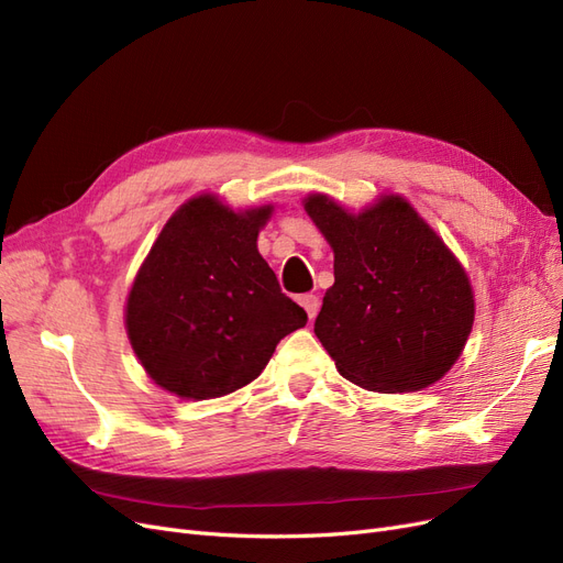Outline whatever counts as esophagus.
I'll list each match as a JSON object with an SVG mask.
<instances>
[{"label":"esophagus","mask_w":563,"mask_h":563,"mask_svg":"<svg viewBox=\"0 0 563 563\" xmlns=\"http://www.w3.org/2000/svg\"><path fill=\"white\" fill-rule=\"evenodd\" d=\"M298 302L302 305L305 312H308V317H310V321H312V319L317 317V312H319V298L312 296V294H305V296L298 298Z\"/></svg>","instance_id":"1"}]
</instances>
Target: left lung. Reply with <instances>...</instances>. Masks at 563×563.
<instances>
[{"mask_svg":"<svg viewBox=\"0 0 563 563\" xmlns=\"http://www.w3.org/2000/svg\"><path fill=\"white\" fill-rule=\"evenodd\" d=\"M302 207L333 249L314 333L340 376L387 395L444 378L474 323L470 277L444 240L401 195L360 213L321 192Z\"/></svg>","mask_w":563,"mask_h":563,"instance_id":"obj_1","label":"left lung"}]
</instances>
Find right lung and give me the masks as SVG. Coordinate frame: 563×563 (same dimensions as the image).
I'll return each instance as SVG.
<instances>
[{"label": "right lung", "mask_w": 563, "mask_h": 563, "mask_svg": "<svg viewBox=\"0 0 563 563\" xmlns=\"http://www.w3.org/2000/svg\"><path fill=\"white\" fill-rule=\"evenodd\" d=\"M272 211H234L203 192L166 220L124 308L129 343L162 389L192 401L225 397L308 323L258 253Z\"/></svg>", "instance_id": "right-lung-1"}]
</instances>
